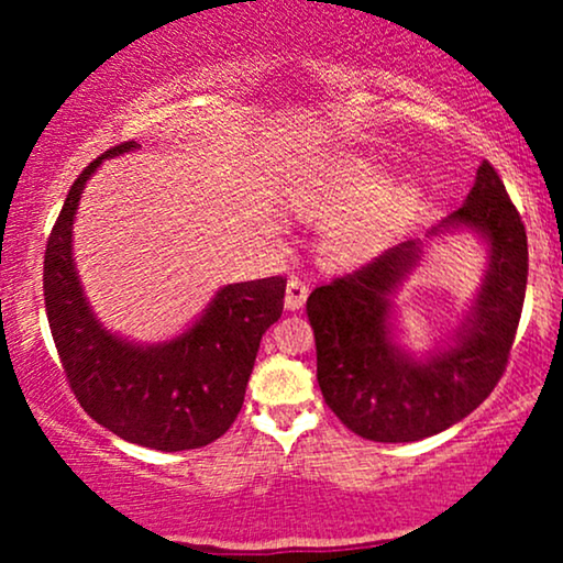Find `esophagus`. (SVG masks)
Here are the masks:
<instances>
[{"instance_id": "1", "label": "esophagus", "mask_w": 563, "mask_h": 563, "mask_svg": "<svg viewBox=\"0 0 563 563\" xmlns=\"http://www.w3.org/2000/svg\"><path fill=\"white\" fill-rule=\"evenodd\" d=\"M307 296H309L307 283H301L299 277H290L286 286V309H290V312L301 309L303 301H307Z\"/></svg>"}]
</instances>
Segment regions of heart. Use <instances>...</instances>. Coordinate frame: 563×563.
Here are the masks:
<instances>
[{"label": "heart", "mask_w": 563, "mask_h": 563, "mask_svg": "<svg viewBox=\"0 0 563 563\" xmlns=\"http://www.w3.org/2000/svg\"><path fill=\"white\" fill-rule=\"evenodd\" d=\"M423 185L412 177L386 183L367 161H341L303 172L288 187V203L322 224L320 254L331 264H360L380 254L423 209Z\"/></svg>", "instance_id": "heart-1"}]
</instances>
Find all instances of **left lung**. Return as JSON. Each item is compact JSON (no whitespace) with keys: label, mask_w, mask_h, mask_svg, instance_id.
<instances>
[{"label":"left lung","mask_w":563,"mask_h":563,"mask_svg":"<svg viewBox=\"0 0 563 563\" xmlns=\"http://www.w3.org/2000/svg\"><path fill=\"white\" fill-rule=\"evenodd\" d=\"M471 230L487 243V269L461 325L423 360L394 341V294L421 262L402 241L307 299L318 384L339 421L373 442H418L474 412L506 371L527 290V232L493 164L482 161L466 203L431 235Z\"/></svg>","instance_id":"1"}]
</instances>
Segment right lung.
<instances>
[{"label":"right lung","mask_w":563,"mask_h":563,"mask_svg":"<svg viewBox=\"0 0 563 563\" xmlns=\"http://www.w3.org/2000/svg\"><path fill=\"white\" fill-rule=\"evenodd\" d=\"M121 142L70 185L44 254V307L63 371L87 416L142 448H206L243 407L264 331L283 314L286 280L230 283L203 314L161 344H134L108 331L84 296L74 262V219L87 179L102 161L137 151Z\"/></svg>","instance_id":"right-lung-1"}]
</instances>
